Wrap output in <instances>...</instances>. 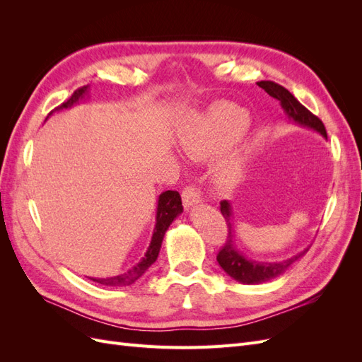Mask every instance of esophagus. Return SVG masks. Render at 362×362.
I'll return each mask as SVG.
<instances>
[{"instance_id":"34e87169","label":"esophagus","mask_w":362,"mask_h":362,"mask_svg":"<svg viewBox=\"0 0 362 362\" xmlns=\"http://www.w3.org/2000/svg\"><path fill=\"white\" fill-rule=\"evenodd\" d=\"M199 201H201V193L194 187V185H187V187L182 190V204L185 208H190L196 204H199Z\"/></svg>"}]
</instances>
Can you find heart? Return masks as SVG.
<instances>
[{"label": "heart", "mask_w": 362, "mask_h": 362, "mask_svg": "<svg viewBox=\"0 0 362 362\" xmlns=\"http://www.w3.org/2000/svg\"><path fill=\"white\" fill-rule=\"evenodd\" d=\"M247 115L234 105L216 107L213 112L196 119L185 131L181 145L192 158H206L218 154L234 145L247 129ZM243 157L225 163L221 168V177L231 182L240 177Z\"/></svg>", "instance_id": "b5f03b06"}]
</instances>
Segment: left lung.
Segmentation results:
<instances>
[{
  "instance_id": "1",
  "label": "left lung",
  "mask_w": 362,
  "mask_h": 362,
  "mask_svg": "<svg viewBox=\"0 0 362 362\" xmlns=\"http://www.w3.org/2000/svg\"><path fill=\"white\" fill-rule=\"evenodd\" d=\"M257 84L261 87V89H264L270 96H273L275 100L281 103L284 112H286V115L293 120V122L299 124L302 127H308L317 131V133H320L325 139H327L326 128L322 120L296 100L286 87H282L278 83H273V81H258ZM221 213L223 214L226 221L228 235L225 240V245L217 254V262L229 276L238 282L247 284V286H254V284H262L270 279H275L281 276L282 273L293 264V262L302 258L306 252H308V249H305L299 252L298 255L279 262H258V261L247 259L237 246V235H235V228L233 222L231 204L228 201H222Z\"/></svg>"
}]
</instances>
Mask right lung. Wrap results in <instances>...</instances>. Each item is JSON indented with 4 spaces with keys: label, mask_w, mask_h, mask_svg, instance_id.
Instances as JSON below:
<instances>
[{
    "label": "right lung",
    "mask_w": 362,
    "mask_h": 362,
    "mask_svg": "<svg viewBox=\"0 0 362 362\" xmlns=\"http://www.w3.org/2000/svg\"><path fill=\"white\" fill-rule=\"evenodd\" d=\"M87 90H89V86H83V87H80V89H76L72 93L69 100L66 103H63L62 105H59L56 110H62V108L72 107L74 104H76L80 100H83L84 95L87 93ZM181 213H182V202H181L180 193L175 192V190L163 192L158 196L157 217H156L157 222H156V228H154V234H152L151 245L146 250L145 257L141 258L140 262H137L134 267H131L129 270L120 273V275H116V276H112V278H89V279H92L98 284H101V286H107V287H125V286H131V284H134L156 262V259L158 257L160 247H161V242H163L164 234H166L168 228L173 222V218L180 216Z\"/></svg>",
    "instance_id": "obj_1"
}]
</instances>
